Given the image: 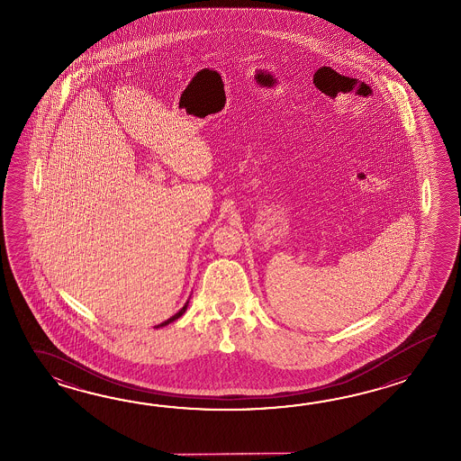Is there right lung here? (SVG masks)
<instances>
[{"mask_svg":"<svg viewBox=\"0 0 461 461\" xmlns=\"http://www.w3.org/2000/svg\"><path fill=\"white\" fill-rule=\"evenodd\" d=\"M187 303H189V300H187L186 303H185V306H183V308H181V310H179V312H177L176 314H173V316H171L169 320H167V321H163V323L158 324L157 328H161V326H167V324L173 323V321H175V320H177L179 316H183V314H185V312H186L187 310Z\"/></svg>","mask_w":461,"mask_h":461,"instance_id":"obj_1","label":"right lung"}]
</instances>
